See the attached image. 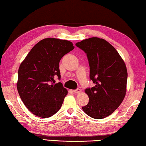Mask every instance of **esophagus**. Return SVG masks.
<instances>
[{
    "instance_id": "34e87169",
    "label": "esophagus",
    "mask_w": 146,
    "mask_h": 146,
    "mask_svg": "<svg viewBox=\"0 0 146 146\" xmlns=\"http://www.w3.org/2000/svg\"><path fill=\"white\" fill-rule=\"evenodd\" d=\"M73 93H80L81 90H80V89H76V90H73Z\"/></svg>"
}]
</instances>
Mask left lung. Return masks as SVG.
I'll list each match as a JSON object with an SVG mask.
<instances>
[{
  "mask_svg": "<svg viewBox=\"0 0 146 146\" xmlns=\"http://www.w3.org/2000/svg\"><path fill=\"white\" fill-rule=\"evenodd\" d=\"M76 46L87 54L90 76L95 84L85 90L89 102L82 110L91 118L107 117L119 107L126 94L125 64L114 47L103 38L91 37Z\"/></svg>",
  "mask_w": 146,
  "mask_h": 146,
  "instance_id": "8db88e82",
  "label": "left lung"
}]
</instances>
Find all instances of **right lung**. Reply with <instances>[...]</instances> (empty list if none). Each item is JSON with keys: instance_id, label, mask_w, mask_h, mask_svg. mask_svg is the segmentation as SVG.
<instances>
[{"instance_id": "add662e5", "label": "right lung", "mask_w": 146, "mask_h": 146, "mask_svg": "<svg viewBox=\"0 0 146 146\" xmlns=\"http://www.w3.org/2000/svg\"><path fill=\"white\" fill-rule=\"evenodd\" d=\"M73 43L66 40L46 38L31 49L19 68L17 88L24 104L33 115L50 117L60 110L68 90L62 83L59 62L73 50Z\"/></svg>"}]
</instances>
